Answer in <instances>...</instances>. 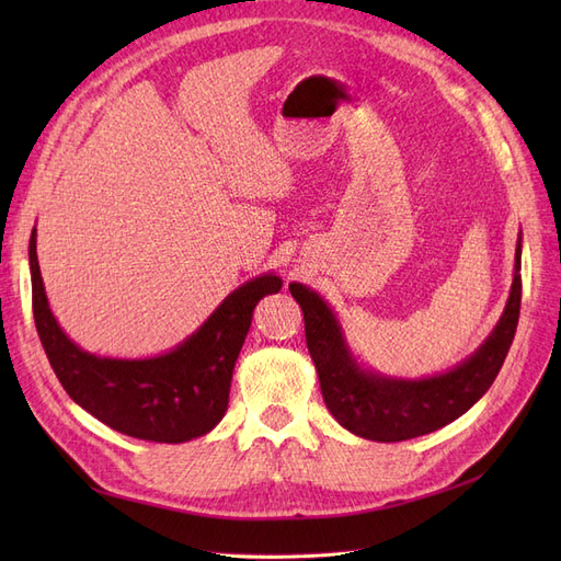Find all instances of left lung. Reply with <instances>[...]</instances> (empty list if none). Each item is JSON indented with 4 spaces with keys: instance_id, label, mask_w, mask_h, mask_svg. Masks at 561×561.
<instances>
[{
    "instance_id": "obj_1",
    "label": "left lung",
    "mask_w": 561,
    "mask_h": 561,
    "mask_svg": "<svg viewBox=\"0 0 561 561\" xmlns=\"http://www.w3.org/2000/svg\"><path fill=\"white\" fill-rule=\"evenodd\" d=\"M522 231L505 309L484 342L466 360L431 377H388L353 353L339 316L309 285L290 283L304 311L307 346L330 414L339 426L375 443H402L428 435L463 416L494 383L513 344L522 301Z\"/></svg>"
}]
</instances>
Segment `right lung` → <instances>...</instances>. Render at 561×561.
Here are the masks:
<instances>
[{
    "label": "right lung",
    "mask_w": 561,
    "mask_h": 561,
    "mask_svg": "<svg viewBox=\"0 0 561 561\" xmlns=\"http://www.w3.org/2000/svg\"><path fill=\"white\" fill-rule=\"evenodd\" d=\"M30 278L42 346L67 396L118 433L168 445L190 443L222 421L252 311L262 297L283 287L274 271L254 276L171 351L149 358H112L83 351L58 325L39 271L37 229L30 236Z\"/></svg>",
    "instance_id": "obj_1"
}]
</instances>
